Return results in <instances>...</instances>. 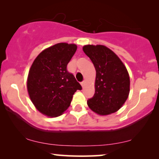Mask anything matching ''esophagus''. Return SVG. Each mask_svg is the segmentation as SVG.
Masks as SVG:
<instances>
[{
    "mask_svg": "<svg viewBox=\"0 0 159 159\" xmlns=\"http://www.w3.org/2000/svg\"><path fill=\"white\" fill-rule=\"evenodd\" d=\"M85 83H86V82L84 81H82V82H81V85H82V88H84V85H85Z\"/></svg>",
    "mask_w": 159,
    "mask_h": 159,
    "instance_id": "34e87169",
    "label": "esophagus"
}]
</instances>
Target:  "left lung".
<instances>
[{
  "instance_id": "8db88e82",
  "label": "left lung",
  "mask_w": 159,
  "mask_h": 159,
  "mask_svg": "<svg viewBox=\"0 0 159 159\" xmlns=\"http://www.w3.org/2000/svg\"><path fill=\"white\" fill-rule=\"evenodd\" d=\"M83 51L96 71L95 94L88 100V105L99 115H108L118 111L129 93V76L118 56L101 45H87Z\"/></svg>"
}]
</instances>
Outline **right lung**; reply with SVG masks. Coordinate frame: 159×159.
<instances>
[{
  "label": "right lung",
  "instance_id": "add662e5",
  "mask_svg": "<svg viewBox=\"0 0 159 159\" xmlns=\"http://www.w3.org/2000/svg\"><path fill=\"white\" fill-rule=\"evenodd\" d=\"M75 44L61 43L43 51L32 63L27 78V90L37 109L56 117L66 111L73 95L82 86L66 66L77 51Z\"/></svg>",
  "mask_w": 159,
  "mask_h": 159
}]
</instances>
